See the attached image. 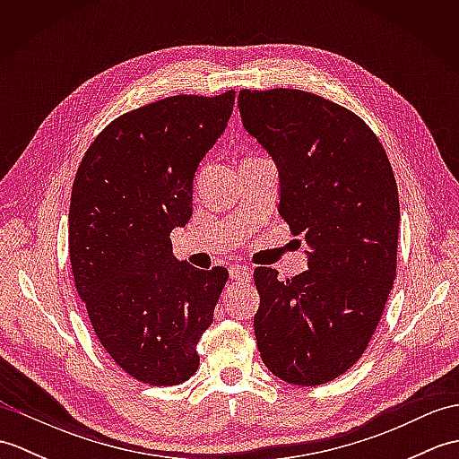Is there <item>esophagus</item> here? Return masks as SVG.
Listing matches in <instances>:
<instances>
[{"instance_id": "obj_1", "label": "esophagus", "mask_w": 459, "mask_h": 459, "mask_svg": "<svg viewBox=\"0 0 459 459\" xmlns=\"http://www.w3.org/2000/svg\"><path fill=\"white\" fill-rule=\"evenodd\" d=\"M230 278L232 280H242V281H248L250 280V268L245 264H237L230 268Z\"/></svg>"}]
</instances>
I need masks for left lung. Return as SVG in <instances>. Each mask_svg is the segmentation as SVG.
<instances>
[{
	"label": "left lung",
	"instance_id": "1",
	"mask_svg": "<svg viewBox=\"0 0 459 459\" xmlns=\"http://www.w3.org/2000/svg\"><path fill=\"white\" fill-rule=\"evenodd\" d=\"M238 108L278 163V211L309 258L291 280L255 270L258 351L286 383L325 385L363 357L391 294L401 222L393 165L355 112L317 94L245 89Z\"/></svg>",
	"mask_w": 459,
	"mask_h": 459
}]
</instances>
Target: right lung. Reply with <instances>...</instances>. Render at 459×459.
<instances>
[{"label": "right lung", "instance_id": "1", "mask_svg": "<svg viewBox=\"0 0 459 459\" xmlns=\"http://www.w3.org/2000/svg\"><path fill=\"white\" fill-rule=\"evenodd\" d=\"M235 94H178L126 112L76 169L74 286L106 353L145 385H181L197 373V343L229 280L227 268L175 258L169 235L191 219L195 171L227 128Z\"/></svg>", "mask_w": 459, "mask_h": 459}]
</instances>
